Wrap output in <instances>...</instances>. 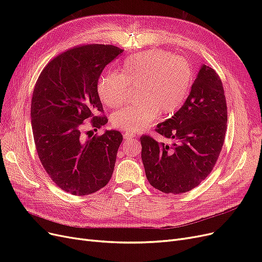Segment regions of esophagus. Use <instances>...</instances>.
<instances>
[{"mask_svg":"<svg viewBox=\"0 0 262 262\" xmlns=\"http://www.w3.org/2000/svg\"><path fill=\"white\" fill-rule=\"evenodd\" d=\"M135 135H133V134H127V133H125L124 134V138L125 139H133V138H135Z\"/></svg>","mask_w":262,"mask_h":262,"instance_id":"esophagus-1","label":"esophagus"}]
</instances>
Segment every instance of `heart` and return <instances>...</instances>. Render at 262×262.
Wrapping results in <instances>:
<instances>
[{
    "instance_id": "1",
    "label": "heart",
    "mask_w": 262,
    "mask_h": 262,
    "mask_svg": "<svg viewBox=\"0 0 262 262\" xmlns=\"http://www.w3.org/2000/svg\"><path fill=\"white\" fill-rule=\"evenodd\" d=\"M191 63L163 50H152L129 56L120 74L102 76L96 86L101 101L118 108L126 102L130 88H137L140 101L112 116V124L127 134L144 130L159 115L169 117L180 109L193 84Z\"/></svg>"
}]
</instances>
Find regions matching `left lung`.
Wrapping results in <instances>:
<instances>
[{"label": "left lung", "instance_id": "obj_1", "mask_svg": "<svg viewBox=\"0 0 262 262\" xmlns=\"http://www.w3.org/2000/svg\"><path fill=\"white\" fill-rule=\"evenodd\" d=\"M227 105L222 80L203 66L183 107L155 132L172 145L142 135L141 158L148 183L163 193L180 194L198 187L216 163L225 140Z\"/></svg>", "mask_w": 262, "mask_h": 262}]
</instances>
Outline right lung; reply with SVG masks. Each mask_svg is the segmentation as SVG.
I'll return each mask as SVG.
<instances>
[{
    "mask_svg": "<svg viewBox=\"0 0 262 262\" xmlns=\"http://www.w3.org/2000/svg\"><path fill=\"white\" fill-rule=\"evenodd\" d=\"M123 51L74 47L54 57L36 81L31 118L37 154L55 185L70 194L94 193L112 178L123 137L118 130L93 135L108 122L96 86Z\"/></svg>",
    "mask_w": 262,
    "mask_h": 262,
    "instance_id": "add662e5",
    "label": "right lung"
}]
</instances>
